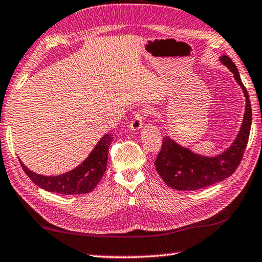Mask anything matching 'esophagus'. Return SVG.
I'll return each instance as SVG.
<instances>
[{
  "mask_svg": "<svg viewBox=\"0 0 262 262\" xmlns=\"http://www.w3.org/2000/svg\"><path fill=\"white\" fill-rule=\"evenodd\" d=\"M146 116H147L146 110L138 112V113L134 115V118L132 119V121L129 123L130 129L135 132V130H139L140 128H142L143 123H144V118H146Z\"/></svg>",
  "mask_w": 262,
  "mask_h": 262,
  "instance_id": "1",
  "label": "esophagus"
}]
</instances>
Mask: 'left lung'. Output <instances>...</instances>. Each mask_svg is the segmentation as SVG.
I'll use <instances>...</instances> for the list:
<instances>
[{"label": "left lung", "instance_id": "1", "mask_svg": "<svg viewBox=\"0 0 262 262\" xmlns=\"http://www.w3.org/2000/svg\"><path fill=\"white\" fill-rule=\"evenodd\" d=\"M221 60L230 71L233 72L235 80L242 86L246 98V111L242 128L232 146L214 157L193 154L188 148L181 147L169 136H165L155 160V167L162 180L172 189L182 191L198 190L218 183L230 177L242 162L251 132V101L235 64L228 56H223Z\"/></svg>", "mask_w": 262, "mask_h": 262}]
</instances>
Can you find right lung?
Wrapping results in <instances>:
<instances>
[{
    "instance_id": "add662e5",
    "label": "right lung",
    "mask_w": 262,
    "mask_h": 262,
    "mask_svg": "<svg viewBox=\"0 0 262 262\" xmlns=\"http://www.w3.org/2000/svg\"><path fill=\"white\" fill-rule=\"evenodd\" d=\"M113 135L106 134L99 141L89 157L78 165L76 169L59 176H43L32 172L22 162L20 165L29 178L39 188L61 194H81L89 193L100 182L106 171L108 160V148Z\"/></svg>"
}]
</instances>
